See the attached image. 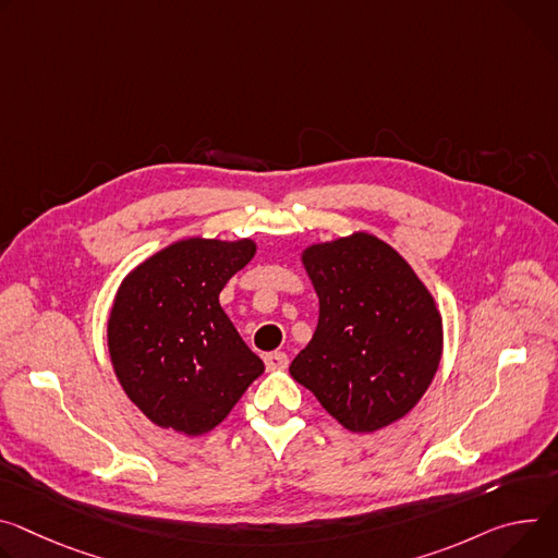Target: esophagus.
I'll return each instance as SVG.
<instances>
[{"instance_id": "1", "label": "esophagus", "mask_w": 558, "mask_h": 558, "mask_svg": "<svg viewBox=\"0 0 558 558\" xmlns=\"http://www.w3.org/2000/svg\"><path fill=\"white\" fill-rule=\"evenodd\" d=\"M265 365H267V369H269V372L284 369V367L289 365L287 353H282V351H271V353H267V356H265Z\"/></svg>"}]
</instances>
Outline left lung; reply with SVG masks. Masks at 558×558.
Returning a JSON list of instances; mask_svg holds the SVG:
<instances>
[{
	"mask_svg": "<svg viewBox=\"0 0 558 558\" xmlns=\"http://www.w3.org/2000/svg\"><path fill=\"white\" fill-rule=\"evenodd\" d=\"M300 260L318 295V325L291 378L353 434L408 416L442 359V316L427 284L367 231L314 242Z\"/></svg>",
	"mask_w": 558,
	"mask_h": 558,
	"instance_id": "1",
	"label": "left lung"
}]
</instances>
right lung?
Returning a JSON list of instances; mask_svg holds the SVG:
<instances>
[{"instance_id": "obj_1", "label": "right lung", "mask_w": 558, "mask_h": 558, "mask_svg": "<svg viewBox=\"0 0 558 558\" xmlns=\"http://www.w3.org/2000/svg\"><path fill=\"white\" fill-rule=\"evenodd\" d=\"M251 238L191 235L142 260L120 282L107 323L118 383L154 425L184 436L218 427L265 372L220 307Z\"/></svg>"}]
</instances>
